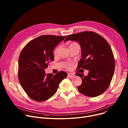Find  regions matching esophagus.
<instances>
[{
    "label": "esophagus",
    "instance_id": "obj_1",
    "mask_svg": "<svg viewBox=\"0 0 128 128\" xmlns=\"http://www.w3.org/2000/svg\"><path fill=\"white\" fill-rule=\"evenodd\" d=\"M68 76L70 77H74L75 76V74H74V73H70H70L68 74Z\"/></svg>",
    "mask_w": 128,
    "mask_h": 128
}]
</instances>
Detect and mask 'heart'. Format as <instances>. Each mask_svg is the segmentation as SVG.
I'll use <instances>...</instances> for the list:
<instances>
[{
  "label": "heart",
  "mask_w": 128,
  "mask_h": 128,
  "mask_svg": "<svg viewBox=\"0 0 128 128\" xmlns=\"http://www.w3.org/2000/svg\"><path fill=\"white\" fill-rule=\"evenodd\" d=\"M75 44V43H72V44ZM58 48H57L55 50V51H54V53H55V54H56V53L58 52ZM71 66H72V64H71V63H68V64H66V65H65L66 68H67L68 69L70 68H71Z\"/></svg>",
  "instance_id": "heart-1"
}]
</instances>
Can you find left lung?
I'll return each instance as SVG.
<instances>
[{"label":"left lung","instance_id":"left-lung-1","mask_svg":"<svg viewBox=\"0 0 128 128\" xmlns=\"http://www.w3.org/2000/svg\"><path fill=\"white\" fill-rule=\"evenodd\" d=\"M76 41L82 49L78 68L89 70L87 76L77 73L82 78L78 91L89 97L103 93L110 85L115 70V58L112 48L105 38L93 32H83L67 37L64 42Z\"/></svg>","mask_w":128,"mask_h":128}]
</instances>
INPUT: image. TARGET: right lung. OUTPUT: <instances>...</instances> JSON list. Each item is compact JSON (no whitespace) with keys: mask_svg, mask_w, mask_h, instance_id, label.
<instances>
[{"mask_svg":"<svg viewBox=\"0 0 128 128\" xmlns=\"http://www.w3.org/2000/svg\"><path fill=\"white\" fill-rule=\"evenodd\" d=\"M66 36L42 35L32 40L22 49L18 58V76L28 96L42 102L56 93L60 83L68 74L64 71L46 74L44 70L53 61V51Z\"/></svg>","mask_w":128,"mask_h":128,"instance_id":"obj_1","label":"right lung"}]
</instances>
